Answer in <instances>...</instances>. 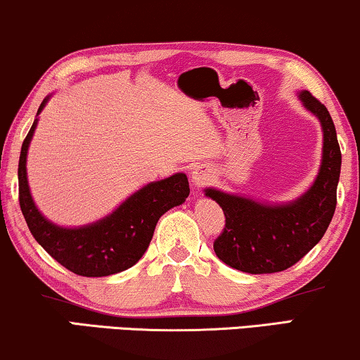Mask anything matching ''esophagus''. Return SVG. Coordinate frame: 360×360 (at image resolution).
<instances>
[{"label": "esophagus", "instance_id": "obj_1", "mask_svg": "<svg viewBox=\"0 0 360 360\" xmlns=\"http://www.w3.org/2000/svg\"><path fill=\"white\" fill-rule=\"evenodd\" d=\"M213 179V170H211L208 165H198L195 167L193 172H191V181H193L195 186H198V188L210 185Z\"/></svg>", "mask_w": 360, "mask_h": 360}]
</instances>
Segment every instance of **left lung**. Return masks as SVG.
<instances>
[{
  "instance_id": "obj_1",
  "label": "left lung",
  "mask_w": 360,
  "mask_h": 360,
  "mask_svg": "<svg viewBox=\"0 0 360 360\" xmlns=\"http://www.w3.org/2000/svg\"><path fill=\"white\" fill-rule=\"evenodd\" d=\"M304 108L323 126V162L311 188L288 205H260L243 196L208 188L224 211L223 233L214 239V252L226 265L248 274L287 270L304 257L326 233L336 210L341 174V149L331 115L309 91L300 93Z\"/></svg>"
}]
</instances>
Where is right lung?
Instances as JSON below:
<instances>
[{
	"label": "right lung",
	"mask_w": 360,
	"mask_h": 360,
	"mask_svg": "<svg viewBox=\"0 0 360 360\" xmlns=\"http://www.w3.org/2000/svg\"><path fill=\"white\" fill-rule=\"evenodd\" d=\"M47 98L39 106L42 111ZM37 120L29 129L19 155V206L34 239L58 264L82 277H106L129 269L149 248L157 221L190 195L188 179L175 174L131 195L112 214L83 228H60L39 213L29 191L26 155Z\"/></svg>",
	"instance_id": "obj_1"
}]
</instances>
